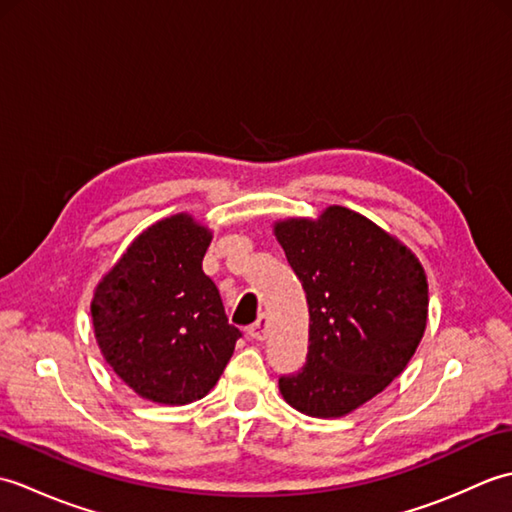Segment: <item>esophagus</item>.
<instances>
[{
  "mask_svg": "<svg viewBox=\"0 0 512 512\" xmlns=\"http://www.w3.org/2000/svg\"><path fill=\"white\" fill-rule=\"evenodd\" d=\"M248 336H250V339H255V341H264L266 336H268V319L266 317H259L248 328Z\"/></svg>",
  "mask_w": 512,
  "mask_h": 512,
  "instance_id": "obj_1",
  "label": "esophagus"
}]
</instances>
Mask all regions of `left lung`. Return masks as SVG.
<instances>
[{
  "instance_id": "left-lung-1",
  "label": "left lung",
  "mask_w": 512,
  "mask_h": 512,
  "mask_svg": "<svg viewBox=\"0 0 512 512\" xmlns=\"http://www.w3.org/2000/svg\"><path fill=\"white\" fill-rule=\"evenodd\" d=\"M275 235L310 312L306 365L279 391L308 416H345L411 361L427 328V277L407 246L343 206L279 222Z\"/></svg>"
}]
</instances>
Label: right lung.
<instances>
[{
    "label": "right lung",
    "mask_w": 512,
    "mask_h": 512,
    "mask_svg": "<svg viewBox=\"0 0 512 512\" xmlns=\"http://www.w3.org/2000/svg\"><path fill=\"white\" fill-rule=\"evenodd\" d=\"M209 244V228L171 215L140 233L96 286L92 323L105 361L151 402L204 398L242 336L202 270Z\"/></svg>",
    "instance_id": "obj_1"
}]
</instances>
